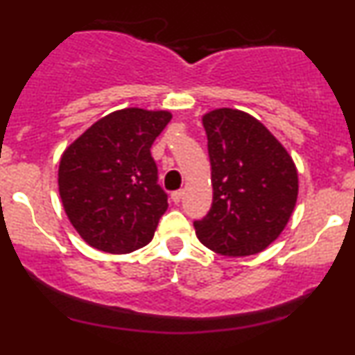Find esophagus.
<instances>
[{
  "mask_svg": "<svg viewBox=\"0 0 355 355\" xmlns=\"http://www.w3.org/2000/svg\"><path fill=\"white\" fill-rule=\"evenodd\" d=\"M182 196H183V190H177L172 193V202L173 203H180L182 202Z\"/></svg>",
  "mask_w": 355,
  "mask_h": 355,
  "instance_id": "esophagus-1",
  "label": "esophagus"
}]
</instances>
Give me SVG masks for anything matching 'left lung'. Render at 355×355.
<instances>
[{"label":"left lung","mask_w":355,"mask_h":355,"mask_svg":"<svg viewBox=\"0 0 355 355\" xmlns=\"http://www.w3.org/2000/svg\"><path fill=\"white\" fill-rule=\"evenodd\" d=\"M211 164L213 203L193 221L198 240L238 258L263 251L279 236L297 200V170L261 122L234 109L203 115Z\"/></svg>","instance_id":"8db88e82"}]
</instances>
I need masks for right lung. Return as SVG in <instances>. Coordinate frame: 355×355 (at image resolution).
I'll list each match as a JSON object with an SVG mask.
<instances>
[{"label":"right lung","mask_w":355,"mask_h":355,"mask_svg":"<svg viewBox=\"0 0 355 355\" xmlns=\"http://www.w3.org/2000/svg\"><path fill=\"white\" fill-rule=\"evenodd\" d=\"M170 119L166 110H117L62 153L59 195L87 245L125 254L152 241L168 195L159 185L150 147Z\"/></svg>","instance_id":"obj_1"}]
</instances>
